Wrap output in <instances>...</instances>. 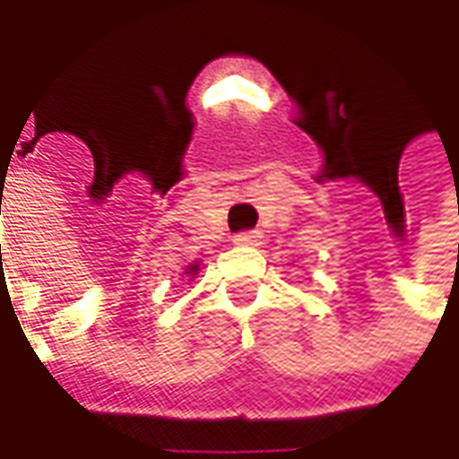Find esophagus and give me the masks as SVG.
I'll return each mask as SVG.
<instances>
[{
    "mask_svg": "<svg viewBox=\"0 0 459 459\" xmlns=\"http://www.w3.org/2000/svg\"><path fill=\"white\" fill-rule=\"evenodd\" d=\"M260 238H263V236H260L258 230H240V233L233 236V243H236V246H258Z\"/></svg>",
    "mask_w": 459,
    "mask_h": 459,
    "instance_id": "34e87169",
    "label": "esophagus"
}]
</instances>
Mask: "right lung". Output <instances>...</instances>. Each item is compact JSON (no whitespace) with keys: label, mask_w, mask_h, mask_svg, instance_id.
<instances>
[{"label":"right lung","mask_w":459,"mask_h":459,"mask_svg":"<svg viewBox=\"0 0 459 459\" xmlns=\"http://www.w3.org/2000/svg\"><path fill=\"white\" fill-rule=\"evenodd\" d=\"M196 273H199V263H191V265H186V270H184V275H186V278H194Z\"/></svg>","instance_id":"right-lung-1"}]
</instances>
